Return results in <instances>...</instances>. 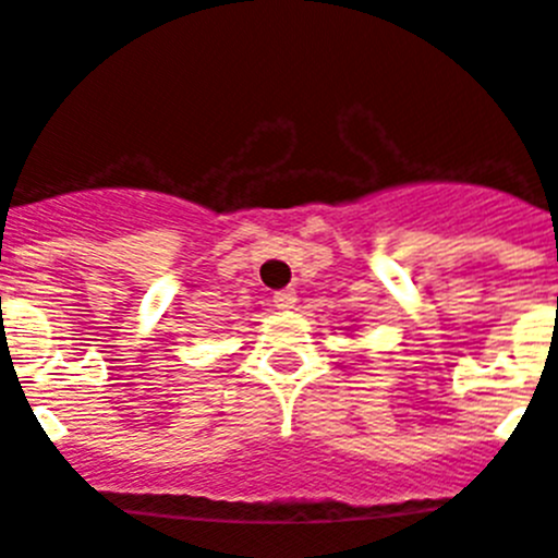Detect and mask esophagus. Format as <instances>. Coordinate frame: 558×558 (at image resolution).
<instances>
[{"instance_id":"1","label":"esophagus","mask_w":558,"mask_h":558,"mask_svg":"<svg viewBox=\"0 0 558 558\" xmlns=\"http://www.w3.org/2000/svg\"><path fill=\"white\" fill-rule=\"evenodd\" d=\"M272 302H275V307H280V311H289V307H294V302H296V291L294 289L275 291Z\"/></svg>"}]
</instances>
